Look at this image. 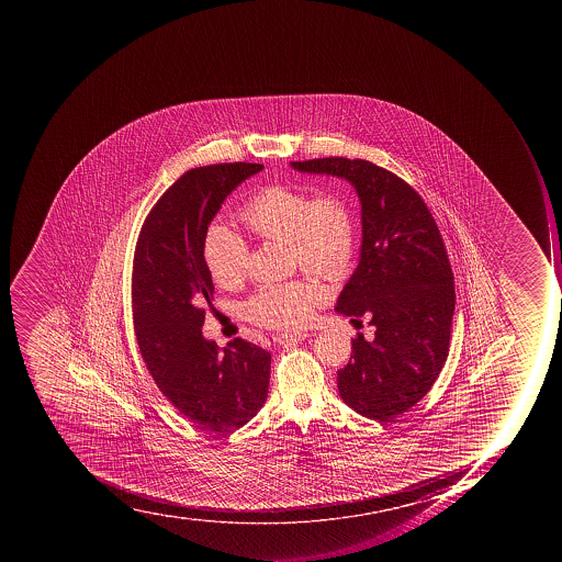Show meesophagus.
<instances>
[{
	"instance_id": "obj_1",
	"label": "esophagus",
	"mask_w": 562,
	"mask_h": 562,
	"mask_svg": "<svg viewBox=\"0 0 562 562\" xmlns=\"http://www.w3.org/2000/svg\"><path fill=\"white\" fill-rule=\"evenodd\" d=\"M305 337H307V334H281V336H278V342L284 346H295Z\"/></svg>"
}]
</instances>
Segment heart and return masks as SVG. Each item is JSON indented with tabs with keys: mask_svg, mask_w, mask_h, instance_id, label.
Returning <instances> with one entry per match:
<instances>
[{
	"mask_svg": "<svg viewBox=\"0 0 562 562\" xmlns=\"http://www.w3.org/2000/svg\"><path fill=\"white\" fill-rule=\"evenodd\" d=\"M240 220L258 239L286 243L296 266L323 278H345L357 246L353 211L342 196H314L290 186L270 184L244 204ZM204 260L214 283L234 288L248 274L246 240L226 226L209 228ZM327 299L325 288L311 278L263 284L244 304V316L258 327L293 330L304 327Z\"/></svg>",
	"mask_w": 562,
	"mask_h": 562,
	"instance_id": "obj_1",
	"label": "heart"
}]
</instances>
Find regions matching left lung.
<instances>
[{
    "label": "left lung",
    "instance_id": "8db88e82",
    "mask_svg": "<svg viewBox=\"0 0 562 562\" xmlns=\"http://www.w3.org/2000/svg\"><path fill=\"white\" fill-rule=\"evenodd\" d=\"M292 167L345 177L362 204L360 261L336 311L369 314L376 331L351 340L337 389L355 412L390 422L429 392L450 351L456 286L441 232L412 186L367 159L330 156Z\"/></svg>",
    "mask_w": 562,
    "mask_h": 562
}]
</instances>
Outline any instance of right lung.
Here are the masks:
<instances>
[{
  "label": "right lung",
  "mask_w": 562,
  "mask_h": 562,
  "mask_svg": "<svg viewBox=\"0 0 562 562\" xmlns=\"http://www.w3.org/2000/svg\"><path fill=\"white\" fill-rule=\"evenodd\" d=\"M263 165L191 168L150 209L133 255V328L147 371L177 412L202 430L248 424L269 394L270 353L248 340L204 339L214 284L204 239L223 200Z\"/></svg>",
  "instance_id": "obj_1"
}]
</instances>
